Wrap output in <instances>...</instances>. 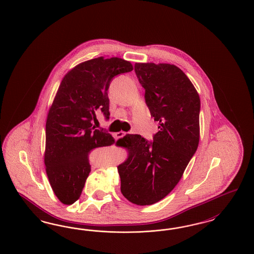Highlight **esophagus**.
Here are the masks:
<instances>
[{"mask_svg":"<svg viewBox=\"0 0 254 254\" xmlns=\"http://www.w3.org/2000/svg\"><path fill=\"white\" fill-rule=\"evenodd\" d=\"M126 134H127V132L120 131V132H118L117 134H116V137H117V139H120V138H123L124 136H126Z\"/></svg>","mask_w":254,"mask_h":254,"instance_id":"1","label":"esophagus"}]
</instances>
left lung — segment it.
Listing matches in <instances>:
<instances>
[{
    "label": "left lung",
    "instance_id": "8db88e82",
    "mask_svg": "<svg viewBox=\"0 0 254 254\" xmlns=\"http://www.w3.org/2000/svg\"><path fill=\"white\" fill-rule=\"evenodd\" d=\"M134 70L159 131L153 141L126 135L121 145L129 154L118 172L121 192L129 202L152 205L175 188L197 150L201 103L190 80L174 64L136 63Z\"/></svg>",
    "mask_w": 254,
    "mask_h": 254
}]
</instances>
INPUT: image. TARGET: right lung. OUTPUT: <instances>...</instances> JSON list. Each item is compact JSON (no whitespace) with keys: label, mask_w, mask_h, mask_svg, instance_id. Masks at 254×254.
Listing matches in <instances>:
<instances>
[{"label":"right lung","mask_w":254,"mask_h":254,"mask_svg":"<svg viewBox=\"0 0 254 254\" xmlns=\"http://www.w3.org/2000/svg\"><path fill=\"white\" fill-rule=\"evenodd\" d=\"M132 69L121 58L99 57L76 65L62 80L47 119L45 165L50 186L63 204L71 205L80 198L91 170L90 152L114 144L112 135L96 129L92 122L98 110L109 120L110 83Z\"/></svg>","instance_id":"1"}]
</instances>
